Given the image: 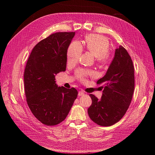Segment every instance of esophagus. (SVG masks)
Segmentation results:
<instances>
[{"instance_id":"obj_1","label":"esophagus","mask_w":155,"mask_h":155,"mask_svg":"<svg viewBox=\"0 0 155 155\" xmlns=\"http://www.w3.org/2000/svg\"><path fill=\"white\" fill-rule=\"evenodd\" d=\"M84 94H85V92H84L83 91H79V92H78V95H79V96H83Z\"/></svg>"}]
</instances>
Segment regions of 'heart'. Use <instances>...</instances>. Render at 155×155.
Returning <instances> with one entry per match:
<instances>
[{
	"label": "heart",
	"mask_w": 155,
	"mask_h": 155,
	"mask_svg": "<svg viewBox=\"0 0 155 155\" xmlns=\"http://www.w3.org/2000/svg\"><path fill=\"white\" fill-rule=\"evenodd\" d=\"M83 48H85L95 56L98 63H105L109 60V42L106 37L97 34H90L85 37L82 44L74 41L69 45L67 50V62L69 64L76 63L83 52ZM94 72L92 70H79L78 78L85 81L87 76H94Z\"/></svg>",
	"instance_id": "heart-1"
}]
</instances>
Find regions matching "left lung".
Here are the masks:
<instances>
[{
    "label": "left lung",
    "instance_id": "obj_1",
    "mask_svg": "<svg viewBox=\"0 0 155 155\" xmlns=\"http://www.w3.org/2000/svg\"><path fill=\"white\" fill-rule=\"evenodd\" d=\"M134 67L129 54L122 46L115 50L114 57L105 76L97 81L104 88L98 100L90 94L92 105L88 109L90 118L101 126L119 121L127 110L134 89Z\"/></svg>",
    "mask_w": 155,
    "mask_h": 155
}]
</instances>
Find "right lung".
<instances>
[{
    "label": "right lung",
    "instance_id": "add662e5",
    "mask_svg": "<svg viewBox=\"0 0 155 155\" xmlns=\"http://www.w3.org/2000/svg\"><path fill=\"white\" fill-rule=\"evenodd\" d=\"M75 32H58L33 48L24 73L28 105L46 125H55L67 118L78 96L76 88L58 87L55 75L66 70L67 50Z\"/></svg>",
    "mask_w": 155,
    "mask_h": 155
}]
</instances>
